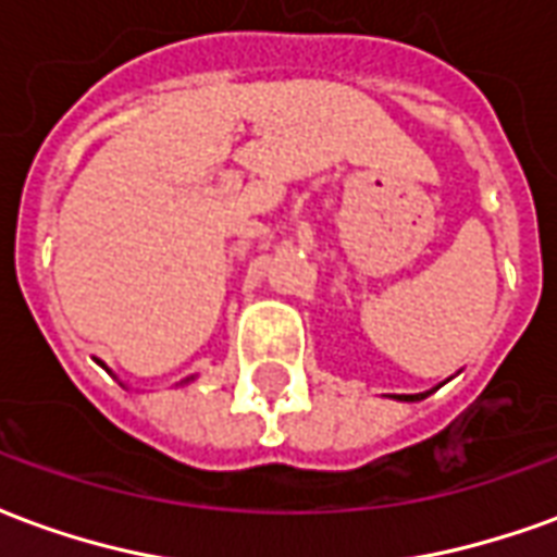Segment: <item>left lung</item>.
<instances>
[{"mask_svg": "<svg viewBox=\"0 0 557 557\" xmlns=\"http://www.w3.org/2000/svg\"><path fill=\"white\" fill-rule=\"evenodd\" d=\"M430 394L432 391H426V394H397L394 399H399V403H418V399H426Z\"/></svg>", "mask_w": 557, "mask_h": 557, "instance_id": "obj_1", "label": "left lung"}]
</instances>
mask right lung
Here are the masks:
<instances>
[{
	"label": "right lung",
	"mask_w": 557,
	"mask_h": 557,
	"mask_svg": "<svg viewBox=\"0 0 557 557\" xmlns=\"http://www.w3.org/2000/svg\"><path fill=\"white\" fill-rule=\"evenodd\" d=\"M101 367H103V363H101ZM187 382H194V379H184V382H182V385H187ZM122 385H125V382H122Z\"/></svg>",
	"instance_id": "add662e5"
}]
</instances>
